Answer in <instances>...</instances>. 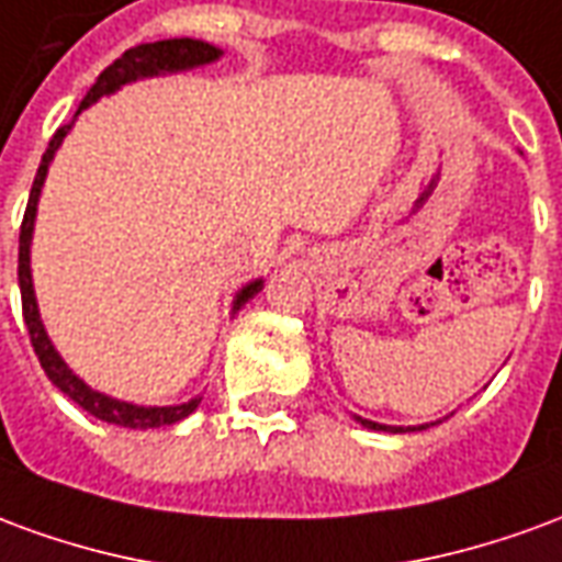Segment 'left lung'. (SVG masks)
<instances>
[{
    "label": "left lung",
    "mask_w": 562,
    "mask_h": 562,
    "mask_svg": "<svg viewBox=\"0 0 562 562\" xmlns=\"http://www.w3.org/2000/svg\"><path fill=\"white\" fill-rule=\"evenodd\" d=\"M358 422L364 424V427H370V430H389V434H406V430H424V427H427V424H422V427H391V424L367 422V418H358Z\"/></svg>",
    "instance_id": "8db88e82"
}]
</instances>
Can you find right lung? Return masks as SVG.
Wrapping results in <instances>:
<instances>
[{"label": "right lung", "instance_id": "add662e5", "mask_svg": "<svg viewBox=\"0 0 562 562\" xmlns=\"http://www.w3.org/2000/svg\"><path fill=\"white\" fill-rule=\"evenodd\" d=\"M222 56L220 47H213L207 42H195V38H168V42H153V44H138L126 54L114 59L111 66L104 68L99 80L92 83L90 92L83 95L78 114L83 108H90L92 102H99L102 95H111L120 87H126L132 80L153 78V75H168V71H186V68L207 66V63H216ZM75 114V116H78ZM75 123V120H71ZM68 126L56 128V135L50 138V147L44 149L42 165H38V173H35V183H32L30 204H26V213H23V225H20V256H18V280H20V301H23V322L30 328L32 349L42 361L44 373L54 382L56 389L68 394L71 401L78 403L80 409H87L95 418H102L108 424H120V427H132V430H149V427H165V424L183 422L186 415H192L198 409L201 397L189 403H180V406H135V403L114 401L102 391H92L80 376H75L68 364L59 358V352L54 349V342L47 337V330L42 325V313H38V301H35V289H32V268H30V244H32V228H35V210H38V195H42L44 177H47V168L54 161V153L59 149L63 138L68 135ZM265 282L256 280L244 285L237 297H234L232 313H237L246 301H252L258 292H261Z\"/></svg>", "mask_w": 562, "mask_h": 562}]
</instances>
